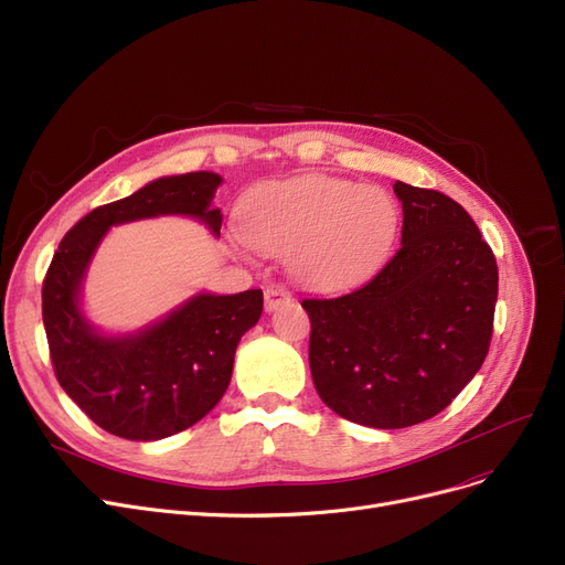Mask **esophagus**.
<instances>
[{"mask_svg": "<svg viewBox=\"0 0 565 565\" xmlns=\"http://www.w3.org/2000/svg\"><path fill=\"white\" fill-rule=\"evenodd\" d=\"M286 302H290V292L284 286H269L265 290V309L267 311H275Z\"/></svg>", "mask_w": 565, "mask_h": 565, "instance_id": "1", "label": "esophagus"}]
</instances>
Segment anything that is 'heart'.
Returning <instances> with one entry per match:
<instances>
[{
    "label": "heart",
    "mask_w": 565,
    "mask_h": 565,
    "mask_svg": "<svg viewBox=\"0 0 565 565\" xmlns=\"http://www.w3.org/2000/svg\"><path fill=\"white\" fill-rule=\"evenodd\" d=\"M395 201L381 189L328 175L258 186L242 207L239 242L288 256L311 288L358 284L379 267L397 233Z\"/></svg>",
    "instance_id": "obj_1"
}]
</instances>
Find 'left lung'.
Instances as JSON below:
<instances>
[{
  "mask_svg": "<svg viewBox=\"0 0 565 565\" xmlns=\"http://www.w3.org/2000/svg\"><path fill=\"white\" fill-rule=\"evenodd\" d=\"M402 247L347 296L302 300L318 397L358 425L402 429L444 411L494 332L497 258L473 218L434 189L395 182Z\"/></svg>",
  "mask_w": 565,
  "mask_h": 565,
  "instance_id": "obj_1",
  "label": "left lung"
}]
</instances>
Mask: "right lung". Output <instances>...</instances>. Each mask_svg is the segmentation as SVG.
<instances>
[{"label":"right lung","mask_w":565,"mask_h":565,"mask_svg":"<svg viewBox=\"0 0 565 565\" xmlns=\"http://www.w3.org/2000/svg\"><path fill=\"white\" fill-rule=\"evenodd\" d=\"M218 184L207 170L159 178L92 210L62 237L45 273L41 309L55 376L92 423L119 438L159 440L205 418L231 383L242 334L258 323L263 292H201L140 332L106 337L81 311L89 260L110 226L147 216H195L218 235L224 216L210 207Z\"/></svg>","instance_id":"1"}]
</instances>
